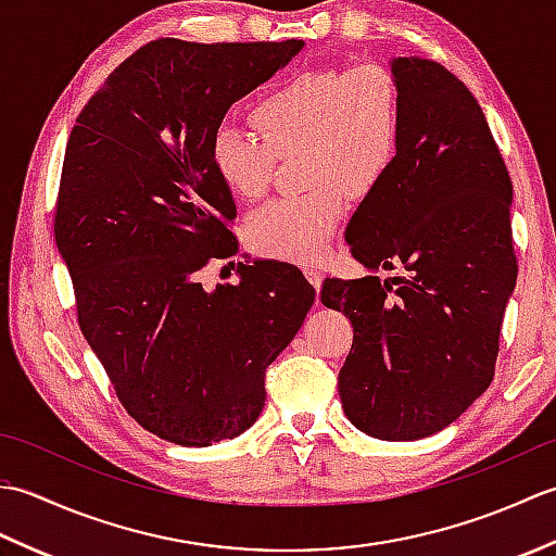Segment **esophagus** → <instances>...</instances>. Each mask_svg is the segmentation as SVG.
<instances>
[{
	"label": "esophagus",
	"instance_id": "1",
	"mask_svg": "<svg viewBox=\"0 0 556 556\" xmlns=\"http://www.w3.org/2000/svg\"><path fill=\"white\" fill-rule=\"evenodd\" d=\"M305 277H308L311 285H313L317 291H320V287H323V271H320V269H317V267H308V269H305Z\"/></svg>",
	"mask_w": 556,
	"mask_h": 556
}]
</instances>
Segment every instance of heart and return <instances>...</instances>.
<instances>
[{
  "label": "heart",
  "mask_w": 556,
  "mask_h": 556,
  "mask_svg": "<svg viewBox=\"0 0 556 556\" xmlns=\"http://www.w3.org/2000/svg\"><path fill=\"white\" fill-rule=\"evenodd\" d=\"M257 138L222 126L210 140L212 172L239 200L263 198L275 160L299 152L303 193L271 200L248 219L257 253L315 263L349 198H372L392 174L401 150L404 104L396 76L382 64L311 68L269 88L251 110Z\"/></svg>",
  "instance_id": "heart-1"
}]
</instances>
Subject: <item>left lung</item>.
Instances as JSON below:
<instances>
[{
	"label": "left lung",
	"mask_w": 556,
	"mask_h": 556,
	"mask_svg": "<svg viewBox=\"0 0 556 556\" xmlns=\"http://www.w3.org/2000/svg\"><path fill=\"white\" fill-rule=\"evenodd\" d=\"M404 128L392 174L346 227L363 279H325L353 344L339 370L346 418L410 442L452 425L494 377L516 287L514 186L478 100L442 64L392 59ZM402 267L382 282L377 268Z\"/></svg>",
	"instance_id": "8db88e82"
}]
</instances>
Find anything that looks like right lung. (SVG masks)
<instances>
[{"instance_id":"add662e5","label":"right lung","mask_w":556,"mask_h":556,"mask_svg":"<svg viewBox=\"0 0 556 556\" xmlns=\"http://www.w3.org/2000/svg\"><path fill=\"white\" fill-rule=\"evenodd\" d=\"M303 40H152L116 66L68 136L54 239L80 332L138 425L181 446L231 440L265 406V370L315 303L303 271L239 263V285L198 271L239 255L233 198L210 140L236 100Z\"/></svg>"}]
</instances>
